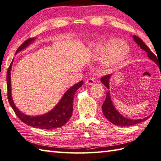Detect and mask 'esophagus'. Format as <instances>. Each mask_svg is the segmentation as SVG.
Here are the masks:
<instances>
[{
    "label": "esophagus",
    "instance_id": "1",
    "mask_svg": "<svg viewBox=\"0 0 161 161\" xmlns=\"http://www.w3.org/2000/svg\"><path fill=\"white\" fill-rule=\"evenodd\" d=\"M86 84L88 85H93L95 84V81L94 80L93 78H89L86 80Z\"/></svg>",
    "mask_w": 161,
    "mask_h": 161
}]
</instances>
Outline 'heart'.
I'll return each instance as SVG.
<instances>
[{
    "label": "heart",
    "mask_w": 161,
    "mask_h": 161,
    "mask_svg": "<svg viewBox=\"0 0 161 161\" xmlns=\"http://www.w3.org/2000/svg\"><path fill=\"white\" fill-rule=\"evenodd\" d=\"M129 53V47L127 43L123 41L113 39L109 42L102 61L107 66H117L125 60Z\"/></svg>",
    "instance_id": "b5f03b06"
}]
</instances>
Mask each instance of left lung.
Here are the masks:
<instances>
[{"label":"left lung","mask_w":161,"mask_h":161,"mask_svg":"<svg viewBox=\"0 0 161 161\" xmlns=\"http://www.w3.org/2000/svg\"><path fill=\"white\" fill-rule=\"evenodd\" d=\"M133 39H134L136 43L141 47V48L144 50L145 52L147 54V56L150 59L154 61L156 64H158V66H160L159 68L160 69V74H161V65L159 64L158 61H157V57L153 54L149 47L145 45V43L142 42L141 38H139L137 36L133 35ZM111 75H107L105 76L102 77L101 78V81L102 84H104L108 88H109V80H110ZM102 111L103 114L105 115V117L107 118L113 124L115 125H118L119 126H131L133 125L138 124L143 121H145L146 119H147L149 117H147L143 119H131L125 118L124 116H122L121 114H119L118 112V111L115 108L113 102L111 101V98L110 96V92H107V96H106V99L104 102L103 104H102Z\"/></svg>","instance_id":"left-lung-1"}]
</instances>
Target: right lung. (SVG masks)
Instances as JSON below:
<instances>
[{"label": "right lung", "instance_id": "obj_1", "mask_svg": "<svg viewBox=\"0 0 161 161\" xmlns=\"http://www.w3.org/2000/svg\"><path fill=\"white\" fill-rule=\"evenodd\" d=\"M35 38H30L26 40L18 49L16 50V54L19 51L25 49L27 46H28L30 43L34 42ZM12 61L7 72V86H8V98L9 102V104L13 108L14 111L15 112L20 120L25 124L28 125L33 127L43 129H53L61 127L64 125L68 121L72 115L73 108V99L75 92L77 91L79 88L82 86L83 81H81L77 84H75L74 86L70 87L68 89L62 98L61 99L59 103L54 107L52 111L39 116H30L25 115L20 112L16 108L14 103L12 100L11 95V72Z\"/></svg>", "mask_w": 161, "mask_h": 161}]
</instances>
